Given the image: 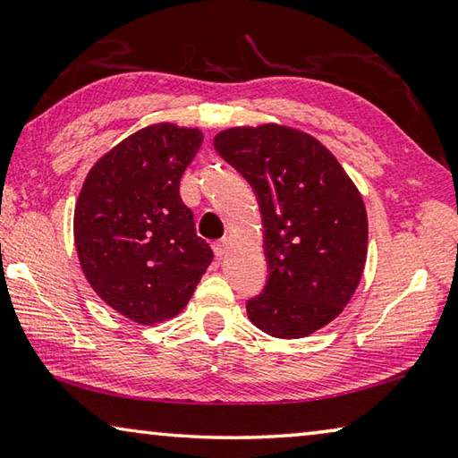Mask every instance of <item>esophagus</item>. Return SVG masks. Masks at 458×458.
<instances>
[{"mask_svg": "<svg viewBox=\"0 0 458 458\" xmlns=\"http://www.w3.org/2000/svg\"><path fill=\"white\" fill-rule=\"evenodd\" d=\"M228 248H230V240L228 238H222V240H218V242H214V254L218 259H222L224 254L228 252Z\"/></svg>", "mask_w": 458, "mask_h": 458, "instance_id": "obj_1", "label": "esophagus"}]
</instances>
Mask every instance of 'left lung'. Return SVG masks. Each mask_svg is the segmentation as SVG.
<instances>
[{
	"instance_id": "1",
	"label": "left lung",
	"mask_w": 458,
	"mask_h": 458,
	"mask_svg": "<svg viewBox=\"0 0 458 458\" xmlns=\"http://www.w3.org/2000/svg\"><path fill=\"white\" fill-rule=\"evenodd\" d=\"M259 198L268 281L248 319L281 339L319 331L341 315L368 259V212L358 185L305 131L262 123L214 137Z\"/></svg>"
}]
</instances>
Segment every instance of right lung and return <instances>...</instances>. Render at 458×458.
<instances>
[{
	"mask_svg": "<svg viewBox=\"0 0 458 458\" xmlns=\"http://www.w3.org/2000/svg\"><path fill=\"white\" fill-rule=\"evenodd\" d=\"M201 141L198 127L139 129L97 159L76 199L82 273L108 307L139 325L180 315L214 259L180 196Z\"/></svg>",
	"mask_w": 458,
	"mask_h": 458,
	"instance_id": "right-lung-1",
	"label": "right lung"
}]
</instances>
